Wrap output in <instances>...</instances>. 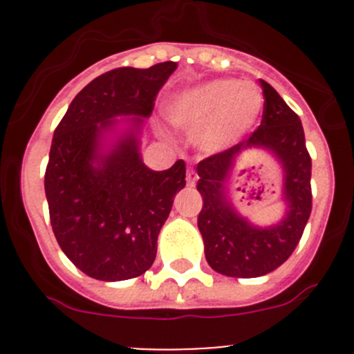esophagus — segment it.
Wrapping results in <instances>:
<instances>
[{
  "label": "esophagus",
  "instance_id": "obj_1",
  "mask_svg": "<svg viewBox=\"0 0 354 354\" xmlns=\"http://www.w3.org/2000/svg\"><path fill=\"white\" fill-rule=\"evenodd\" d=\"M197 181H198V174L195 173V169H188V173H187L188 187H195V185H197Z\"/></svg>",
  "mask_w": 354,
  "mask_h": 354
}]
</instances>
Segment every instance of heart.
I'll return each mask as SVG.
<instances>
[{
	"instance_id": "1",
	"label": "heart",
	"mask_w": 354,
	"mask_h": 354,
	"mask_svg": "<svg viewBox=\"0 0 354 354\" xmlns=\"http://www.w3.org/2000/svg\"><path fill=\"white\" fill-rule=\"evenodd\" d=\"M263 95L250 82L216 80L178 95L171 120L187 130H200L198 142L207 151L233 144L255 123Z\"/></svg>"
}]
</instances>
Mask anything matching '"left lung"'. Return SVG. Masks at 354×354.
I'll list each match as a JSON object with an SVG mask.
<instances>
[{"mask_svg": "<svg viewBox=\"0 0 354 354\" xmlns=\"http://www.w3.org/2000/svg\"><path fill=\"white\" fill-rule=\"evenodd\" d=\"M263 113L260 127L233 147L197 164V190L203 198L198 230L205 259L216 272L231 277H259L284 263L298 246L312 212V157L306 151L301 121L276 88L260 80ZM269 148L285 169L287 217L272 228H255L238 216L225 197L234 159L245 148Z\"/></svg>", "mask_w": 354, "mask_h": 354, "instance_id": "1", "label": "left lung"}]
</instances>
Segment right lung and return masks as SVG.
<instances>
[{"label":"right lung","instance_id":"right-lung-1","mask_svg":"<svg viewBox=\"0 0 354 354\" xmlns=\"http://www.w3.org/2000/svg\"><path fill=\"white\" fill-rule=\"evenodd\" d=\"M176 66L106 71L78 92L55 130L44 174L53 233L68 259L94 279L124 281L151 269L157 234L187 183L181 159L166 171L149 169L135 133L99 156V138L114 118L140 116L133 118L138 127Z\"/></svg>","mask_w":354,"mask_h":354}]
</instances>
